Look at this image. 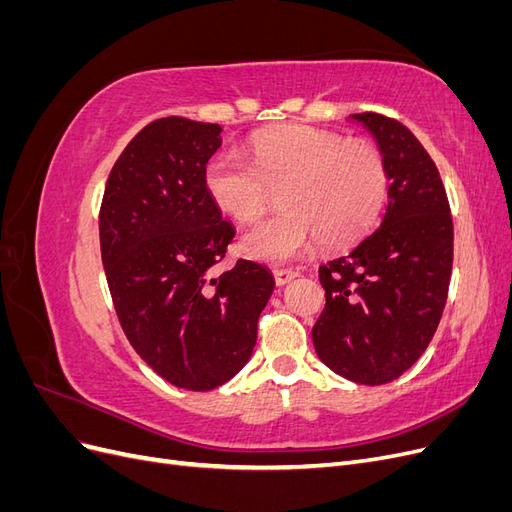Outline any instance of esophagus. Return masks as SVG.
<instances>
[{
    "label": "esophagus",
    "mask_w": 512,
    "mask_h": 512,
    "mask_svg": "<svg viewBox=\"0 0 512 512\" xmlns=\"http://www.w3.org/2000/svg\"><path fill=\"white\" fill-rule=\"evenodd\" d=\"M275 284L277 286H286L288 282H292L294 277H299V271H292V269H275Z\"/></svg>",
    "instance_id": "34e87169"
}]
</instances>
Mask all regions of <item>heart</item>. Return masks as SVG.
Listing matches in <instances>:
<instances>
[{
    "label": "heart",
    "instance_id": "b5f03b06",
    "mask_svg": "<svg viewBox=\"0 0 512 512\" xmlns=\"http://www.w3.org/2000/svg\"><path fill=\"white\" fill-rule=\"evenodd\" d=\"M215 153L203 185L211 203L232 220L250 224L275 203L284 211L254 226L241 245L262 262L297 260L320 241L339 250L374 228L389 198V170L382 153L365 141H344L329 130L288 126L262 132L247 149Z\"/></svg>",
    "mask_w": 512,
    "mask_h": 512
}]
</instances>
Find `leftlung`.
<instances>
[{"label": "left lung", "instance_id": "1", "mask_svg": "<svg viewBox=\"0 0 512 512\" xmlns=\"http://www.w3.org/2000/svg\"><path fill=\"white\" fill-rule=\"evenodd\" d=\"M389 170L380 228L318 269L324 312L312 329L320 361L346 380L399 378L436 333L453 271V215L436 164L397 119L359 113Z\"/></svg>", "mask_w": 512, "mask_h": 512}]
</instances>
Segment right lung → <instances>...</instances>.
Wrapping results in <instances>:
<instances>
[{
	"label": "right lung",
	"instance_id": "add662e5",
	"mask_svg": "<svg viewBox=\"0 0 512 512\" xmlns=\"http://www.w3.org/2000/svg\"><path fill=\"white\" fill-rule=\"evenodd\" d=\"M222 128L151 121L123 149L100 207V250L121 329L179 389L211 391L250 361L275 280L252 260L218 271L235 228L203 185Z\"/></svg>",
	"mask_w": 512,
	"mask_h": 512
}]
</instances>
